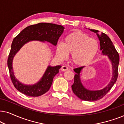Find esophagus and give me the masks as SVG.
I'll use <instances>...</instances> for the list:
<instances>
[{"label": "esophagus", "instance_id": "34e87169", "mask_svg": "<svg viewBox=\"0 0 124 124\" xmlns=\"http://www.w3.org/2000/svg\"><path fill=\"white\" fill-rule=\"evenodd\" d=\"M67 70H68V68L67 66H62V68H60V70L62 71H67Z\"/></svg>", "mask_w": 124, "mask_h": 124}]
</instances>
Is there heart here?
I'll return each instance as SVG.
<instances>
[{
	"instance_id": "1",
	"label": "heart",
	"mask_w": 124,
	"mask_h": 124,
	"mask_svg": "<svg viewBox=\"0 0 124 124\" xmlns=\"http://www.w3.org/2000/svg\"><path fill=\"white\" fill-rule=\"evenodd\" d=\"M99 50L98 40L81 31H74L65 37L63 44H57L56 52L62 59H65L68 54H72V62L75 65L84 66L93 61Z\"/></svg>"
}]
</instances>
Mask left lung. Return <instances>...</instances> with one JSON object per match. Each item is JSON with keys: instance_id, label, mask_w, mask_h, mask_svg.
<instances>
[{"instance_id": "left-lung-1", "label": "left lung", "mask_w": 124, "mask_h": 124, "mask_svg": "<svg viewBox=\"0 0 124 124\" xmlns=\"http://www.w3.org/2000/svg\"><path fill=\"white\" fill-rule=\"evenodd\" d=\"M91 31L96 33L99 38L101 46V55L107 56L112 64V78L107 85L101 90H91L87 89L83 85L81 80V72L85 67L77 68L74 69L76 73L74 76V82L72 85L73 92L77 97L83 101H94L101 99L106 95L113 85L116 82L118 77V68L119 64V55L115 48L112 42L106 34L101 33L99 34V31L97 30L89 29Z\"/></svg>"}]
</instances>
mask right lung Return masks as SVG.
<instances>
[{
	"label": "right lung",
	"mask_w": 124,
	"mask_h": 124,
	"mask_svg": "<svg viewBox=\"0 0 124 124\" xmlns=\"http://www.w3.org/2000/svg\"><path fill=\"white\" fill-rule=\"evenodd\" d=\"M64 30V27L62 25L40 23L26 27L13 39L7 64L12 82L18 91L27 96L36 97L45 94L49 90L54 77L58 73L59 69L62 66L52 67L48 65L38 82L33 85H25L16 78L12 67L13 60L23 46L30 41L47 42L56 46L59 37L63 33Z\"/></svg>",
	"instance_id": "right-lung-1"
}]
</instances>
